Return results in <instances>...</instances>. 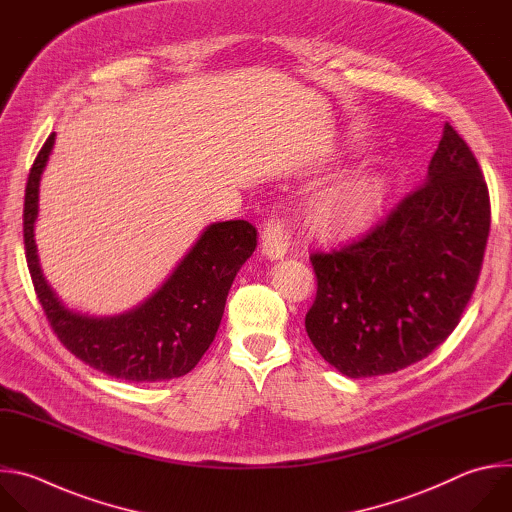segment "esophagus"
Masks as SVG:
<instances>
[{"label":"esophagus","mask_w":512,"mask_h":512,"mask_svg":"<svg viewBox=\"0 0 512 512\" xmlns=\"http://www.w3.org/2000/svg\"><path fill=\"white\" fill-rule=\"evenodd\" d=\"M290 246V228L284 220L272 218L262 232V254L270 260H280L286 256Z\"/></svg>","instance_id":"esophagus-1"}]
</instances>
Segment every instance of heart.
<instances>
[{
    "label": "heart",
    "instance_id": "1",
    "mask_svg": "<svg viewBox=\"0 0 512 512\" xmlns=\"http://www.w3.org/2000/svg\"><path fill=\"white\" fill-rule=\"evenodd\" d=\"M387 179L375 171H353L323 187L311 206L313 224L333 238L361 234L379 214Z\"/></svg>",
    "mask_w": 512,
    "mask_h": 512
}]
</instances>
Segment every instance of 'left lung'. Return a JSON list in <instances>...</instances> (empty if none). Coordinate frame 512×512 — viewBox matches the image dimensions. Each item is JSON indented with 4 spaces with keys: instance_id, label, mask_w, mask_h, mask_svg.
I'll return each mask as SVG.
<instances>
[{
    "instance_id": "left-lung-1",
    "label": "left lung",
    "mask_w": 512,
    "mask_h": 512,
    "mask_svg": "<svg viewBox=\"0 0 512 512\" xmlns=\"http://www.w3.org/2000/svg\"><path fill=\"white\" fill-rule=\"evenodd\" d=\"M490 230L488 187L446 123L424 183L363 240L311 256L317 298L304 327L347 377L395 373L428 357L460 323Z\"/></svg>"
}]
</instances>
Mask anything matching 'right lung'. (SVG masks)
Returning <instances> with one entry per match:
<instances>
[{"label": "right lung", "mask_w": 512, "mask_h": 512, "mask_svg": "<svg viewBox=\"0 0 512 512\" xmlns=\"http://www.w3.org/2000/svg\"><path fill=\"white\" fill-rule=\"evenodd\" d=\"M56 133L40 149L26 185L24 244L42 309L64 347L117 379L153 383L189 373L218 333L232 282L256 250V228L244 220L210 224L163 284L131 311L94 317L68 309L44 276L36 246L40 181Z\"/></svg>", "instance_id": "add662e5"}]
</instances>
